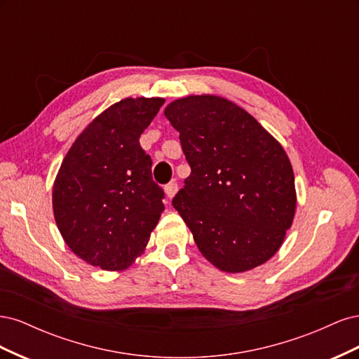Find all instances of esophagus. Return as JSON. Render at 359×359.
I'll list each match as a JSON object with an SVG mask.
<instances>
[{"label":"esophagus","instance_id":"34e87169","mask_svg":"<svg viewBox=\"0 0 359 359\" xmlns=\"http://www.w3.org/2000/svg\"><path fill=\"white\" fill-rule=\"evenodd\" d=\"M177 191H178V184L175 181H170L165 186V194L168 196V199H172L173 196H175Z\"/></svg>","mask_w":359,"mask_h":359}]
</instances>
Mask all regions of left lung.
<instances>
[{
    "label": "left lung",
    "mask_w": 359,
    "mask_h": 359,
    "mask_svg": "<svg viewBox=\"0 0 359 359\" xmlns=\"http://www.w3.org/2000/svg\"><path fill=\"white\" fill-rule=\"evenodd\" d=\"M191 168L172 201L199 252L224 273L273 257L297 210L295 177L278 140L220 95H187L165 107Z\"/></svg>",
    "instance_id": "8db88e82"
}]
</instances>
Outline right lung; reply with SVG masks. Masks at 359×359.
I'll return each instance as SVG.
<instances>
[{
  "label": "right lung",
  "mask_w": 359,
  "mask_h": 359,
  "mask_svg": "<svg viewBox=\"0 0 359 359\" xmlns=\"http://www.w3.org/2000/svg\"><path fill=\"white\" fill-rule=\"evenodd\" d=\"M165 99L127 97L83 128L64 157L52 189L64 243L86 264L124 271L144 255L157 226L163 190L139 137Z\"/></svg>",
  "instance_id": "right-lung-1"
}]
</instances>
